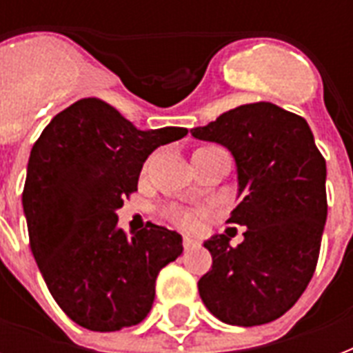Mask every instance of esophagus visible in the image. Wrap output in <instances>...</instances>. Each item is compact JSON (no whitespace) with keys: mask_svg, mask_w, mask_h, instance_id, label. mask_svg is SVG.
Instances as JSON below:
<instances>
[{"mask_svg":"<svg viewBox=\"0 0 353 353\" xmlns=\"http://www.w3.org/2000/svg\"><path fill=\"white\" fill-rule=\"evenodd\" d=\"M196 245H198V243H196L192 238H188V236H185V238H183V249H185V251H190V249H194Z\"/></svg>","mask_w":353,"mask_h":353,"instance_id":"1","label":"esophagus"}]
</instances>
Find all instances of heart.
<instances>
[{
  "mask_svg": "<svg viewBox=\"0 0 353 353\" xmlns=\"http://www.w3.org/2000/svg\"><path fill=\"white\" fill-rule=\"evenodd\" d=\"M163 216L166 220H170L174 225L183 227L187 231H196L203 220L207 212L205 210H196V209H187V207H179V205H168L163 210Z\"/></svg>",
  "mask_w": 353,
  "mask_h": 353,
  "instance_id": "obj_1",
  "label": "heart"
}]
</instances>
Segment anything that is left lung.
<instances>
[{"label": "left lung", "instance_id": "1", "mask_svg": "<svg viewBox=\"0 0 353 353\" xmlns=\"http://www.w3.org/2000/svg\"><path fill=\"white\" fill-rule=\"evenodd\" d=\"M231 150L243 199L229 223L247 227L205 241L212 269L198 282L209 312L227 324L258 326L293 307L317 268L326 201V161L307 122L271 102H252L190 130Z\"/></svg>", "mask_w": 353, "mask_h": 353}]
</instances>
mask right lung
I'll list each match as a JSON object with an SVG mask.
<instances>
[{"label": "right lung", "instance_id": "1", "mask_svg": "<svg viewBox=\"0 0 353 353\" xmlns=\"http://www.w3.org/2000/svg\"><path fill=\"white\" fill-rule=\"evenodd\" d=\"M187 133L141 132L90 97L58 113L30 150L21 194L30 251L52 299L82 328L141 323L157 274L183 252L181 236L154 223L128 236L115 210L137 192L146 157Z\"/></svg>", "mask_w": 353, "mask_h": 353}]
</instances>
